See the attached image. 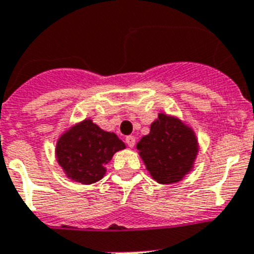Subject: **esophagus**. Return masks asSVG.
Returning <instances> with one entry per match:
<instances>
[{
	"label": "esophagus",
	"instance_id": "1",
	"mask_svg": "<svg viewBox=\"0 0 254 254\" xmlns=\"http://www.w3.org/2000/svg\"><path fill=\"white\" fill-rule=\"evenodd\" d=\"M125 142H127V145L129 146V147H134V145H135V137H134V135H127V137L125 138Z\"/></svg>",
	"mask_w": 254,
	"mask_h": 254
}]
</instances>
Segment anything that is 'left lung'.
I'll list each match as a JSON object with an SVG mask.
<instances>
[{
    "label": "left lung",
    "mask_w": 254,
    "mask_h": 254,
    "mask_svg": "<svg viewBox=\"0 0 254 254\" xmlns=\"http://www.w3.org/2000/svg\"><path fill=\"white\" fill-rule=\"evenodd\" d=\"M138 154L156 183H179L193 170L198 154L194 130L179 117L159 113L150 133L137 143Z\"/></svg>",
    "instance_id": "8db88e82"
}]
</instances>
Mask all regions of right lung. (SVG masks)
<instances>
[{
	"label": "right lung",
	"mask_w": 254,
	"mask_h": 254,
	"mask_svg": "<svg viewBox=\"0 0 254 254\" xmlns=\"http://www.w3.org/2000/svg\"><path fill=\"white\" fill-rule=\"evenodd\" d=\"M125 147L116 134L103 130L91 119H86L60 135L56 159L67 179L88 185L102 180L112 156Z\"/></svg>",
	"instance_id": "obj_1"
}]
</instances>
